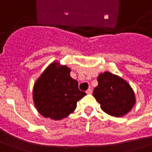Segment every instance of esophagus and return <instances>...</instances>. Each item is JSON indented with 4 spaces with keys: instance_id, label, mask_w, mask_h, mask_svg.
Instances as JSON below:
<instances>
[{
    "instance_id": "34e87169",
    "label": "esophagus",
    "mask_w": 152,
    "mask_h": 152,
    "mask_svg": "<svg viewBox=\"0 0 152 152\" xmlns=\"http://www.w3.org/2000/svg\"><path fill=\"white\" fill-rule=\"evenodd\" d=\"M86 94H92V89H91L90 88H88V89H87V90H86Z\"/></svg>"
}]
</instances>
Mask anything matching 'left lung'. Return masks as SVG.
Here are the masks:
<instances>
[{
  "mask_svg": "<svg viewBox=\"0 0 152 152\" xmlns=\"http://www.w3.org/2000/svg\"><path fill=\"white\" fill-rule=\"evenodd\" d=\"M98 84L93 92L103 111L115 117H122L135 104V93L131 85L120 76L104 72L98 76Z\"/></svg>",
  "mask_w": 152,
  "mask_h": 152,
  "instance_id": "left-lung-1",
  "label": "left lung"
}]
</instances>
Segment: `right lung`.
<instances>
[{
	"label": "right lung",
	"instance_id": "right-lung-1",
	"mask_svg": "<svg viewBox=\"0 0 152 152\" xmlns=\"http://www.w3.org/2000/svg\"><path fill=\"white\" fill-rule=\"evenodd\" d=\"M71 69L55 61L42 72L33 86L32 97L42 116L59 121L69 116L77 102L86 94L78 89L77 80L71 78Z\"/></svg>",
	"mask_w": 152,
	"mask_h": 152
}]
</instances>
